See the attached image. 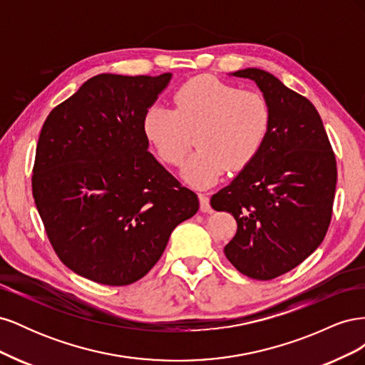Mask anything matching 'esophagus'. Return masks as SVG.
<instances>
[{
  "mask_svg": "<svg viewBox=\"0 0 365 365\" xmlns=\"http://www.w3.org/2000/svg\"><path fill=\"white\" fill-rule=\"evenodd\" d=\"M197 197H200V208H201V212H204V213L212 212V207H210L208 196L204 195V193H200V195H197Z\"/></svg>",
  "mask_w": 365,
  "mask_h": 365,
  "instance_id": "obj_1",
  "label": "esophagus"
}]
</instances>
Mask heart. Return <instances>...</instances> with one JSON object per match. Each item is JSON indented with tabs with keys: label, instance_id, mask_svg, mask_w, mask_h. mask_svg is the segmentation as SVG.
Returning <instances> with one entry per match:
<instances>
[{
	"label": "heart",
	"instance_id": "heart-1",
	"mask_svg": "<svg viewBox=\"0 0 365 365\" xmlns=\"http://www.w3.org/2000/svg\"><path fill=\"white\" fill-rule=\"evenodd\" d=\"M271 128L267 98L215 77H196L173 96V109L152 105L143 130L165 164L182 165V178L193 187L216 184L225 170L239 172L257 157Z\"/></svg>",
	"mask_w": 365,
	"mask_h": 365
}]
</instances>
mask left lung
Here are the masks:
<instances>
[{
    "mask_svg": "<svg viewBox=\"0 0 365 365\" xmlns=\"http://www.w3.org/2000/svg\"><path fill=\"white\" fill-rule=\"evenodd\" d=\"M231 76L256 82L271 108V128L257 157L210 204L237 222L224 248L233 267L271 280L298 267L322 244L332 217L335 153L315 106L259 68Z\"/></svg>",
    "mask_w": 365,
    "mask_h": 365,
    "instance_id": "left-lung-1",
    "label": "left lung"
}]
</instances>
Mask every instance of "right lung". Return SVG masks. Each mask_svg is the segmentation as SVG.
<instances>
[{
    "label": "right lung",
    "instance_id": "obj_1",
    "mask_svg": "<svg viewBox=\"0 0 365 365\" xmlns=\"http://www.w3.org/2000/svg\"><path fill=\"white\" fill-rule=\"evenodd\" d=\"M172 79L98 74L48 114L31 189L53 250L82 277L126 286L153 268L200 201L148 150L143 118Z\"/></svg>",
    "mask_w": 365,
    "mask_h": 365
}]
</instances>
